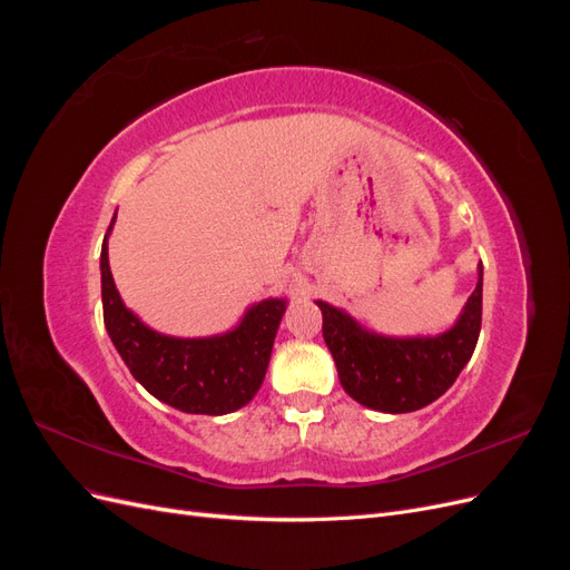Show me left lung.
Returning <instances> with one entry per match:
<instances>
[{
  "label": "left lung",
  "instance_id": "obj_1",
  "mask_svg": "<svg viewBox=\"0 0 570 570\" xmlns=\"http://www.w3.org/2000/svg\"><path fill=\"white\" fill-rule=\"evenodd\" d=\"M316 304L344 392L373 411H419L450 390L473 356L482 321V264L473 295L456 323L440 335H381L366 331L344 308L321 299Z\"/></svg>",
  "mask_w": 570,
  "mask_h": 570
}]
</instances>
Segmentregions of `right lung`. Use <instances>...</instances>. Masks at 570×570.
Here are the masks:
<instances>
[{"label":"right lung","mask_w":570,"mask_h":570,"mask_svg":"<svg viewBox=\"0 0 570 570\" xmlns=\"http://www.w3.org/2000/svg\"><path fill=\"white\" fill-rule=\"evenodd\" d=\"M101 243V306L116 352L132 377L159 402L185 413L223 416L252 402L262 387L287 299L252 304L233 331L212 337H174L151 331L120 299L109 268V235Z\"/></svg>","instance_id":"1"}]
</instances>
